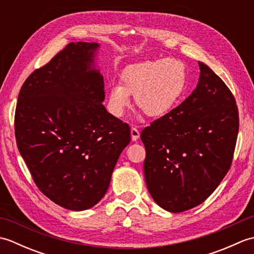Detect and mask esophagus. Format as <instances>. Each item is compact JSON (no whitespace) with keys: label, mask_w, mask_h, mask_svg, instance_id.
<instances>
[{"label":"esophagus","mask_w":254,"mask_h":254,"mask_svg":"<svg viewBox=\"0 0 254 254\" xmlns=\"http://www.w3.org/2000/svg\"><path fill=\"white\" fill-rule=\"evenodd\" d=\"M131 136H132V141H136V139L139 137V131L136 127H131Z\"/></svg>","instance_id":"1"}]
</instances>
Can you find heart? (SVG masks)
<instances>
[{"mask_svg":"<svg viewBox=\"0 0 254 254\" xmlns=\"http://www.w3.org/2000/svg\"><path fill=\"white\" fill-rule=\"evenodd\" d=\"M188 85V69L179 59L167 58L139 62L128 66L121 75V85H112L108 91V110L122 117L134 104L148 117L166 115L180 100Z\"/></svg>","mask_w":254,"mask_h":254,"instance_id":"obj_1","label":"heart"}]
</instances>
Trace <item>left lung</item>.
<instances>
[{
	"mask_svg": "<svg viewBox=\"0 0 254 254\" xmlns=\"http://www.w3.org/2000/svg\"><path fill=\"white\" fill-rule=\"evenodd\" d=\"M198 66L193 93L141 133L147 189L171 213L195 207L215 191L230 169L238 136L233 93L207 65Z\"/></svg>",
	"mask_w": 254,
	"mask_h": 254,
	"instance_id": "1",
	"label": "left lung"
}]
</instances>
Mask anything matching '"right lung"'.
<instances>
[{"mask_svg":"<svg viewBox=\"0 0 254 254\" xmlns=\"http://www.w3.org/2000/svg\"><path fill=\"white\" fill-rule=\"evenodd\" d=\"M96 42H71L21 86L15 137L38 189L60 206L93 207L104 197L127 123L102 105L104 77L91 68Z\"/></svg>","mask_w":254,"mask_h":254,"instance_id":"1","label":"right lung"}]
</instances>
